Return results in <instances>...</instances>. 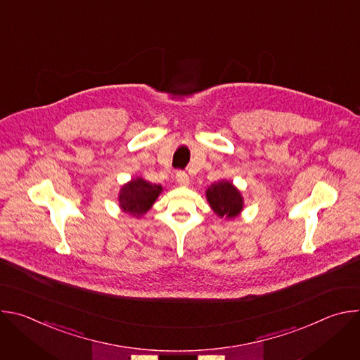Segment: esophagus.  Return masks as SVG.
<instances>
[{"instance_id": "1", "label": "esophagus", "mask_w": 360, "mask_h": 360, "mask_svg": "<svg viewBox=\"0 0 360 360\" xmlns=\"http://www.w3.org/2000/svg\"><path fill=\"white\" fill-rule=\"evenodd\" d=\"M176 182H178L179 185H182V186H186V185L189 184V176H188V174H186L185 171H178V172H176Z\"/></svg>"}]
</instances>
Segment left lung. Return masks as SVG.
<instances>
[{"label": "left lung", "instance_id": "left-lung-1", "mask_svg": "<svg viewBox=\"0 0 360 360\" xmlns=\"http://www.w3.org/2000/svg\"><path fill=\"white\" fill-rule=\"evenodd\" d=\"M208 202L218 217L233 218L242 210V196L240 192L226 181L211 185L207 191Z\"/></svg>", "mask_w": 360, "mask_h": 360}]
</instances>
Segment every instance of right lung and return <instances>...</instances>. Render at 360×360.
<instances>
[{
  "instance_id": "right-lung-1",
  "label": "right lung",
  "mask_w": 360,
  "mask_h": 360,
  "mask_svg": "<svg viewBox=\"0 0 360 360\" xmlns=\"http://www.w3.org/2000/svg\"><path fill=\"white\" fill-rule=\"evenodd\" d=\"M161 191V185L149 184L141 178L132 179L121 189V208L124 212L131 214L132 217H139L152 207V203L155 202Z\"/></svg>"
}]
</instances>
